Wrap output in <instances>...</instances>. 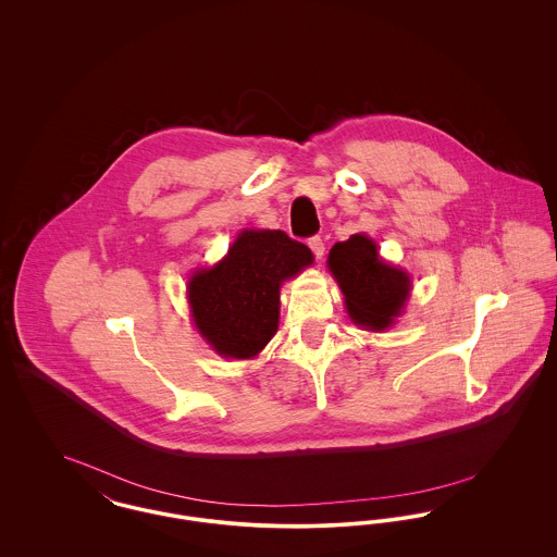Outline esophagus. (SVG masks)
<instances>
[{"mask_svg": "<svg viewBox=\"0 0 557 557\" xmlns=\"http://www.w3.org/2000/svg\"><path fill=\"white\" fill-rule=\"evenodd\" d=\"M307 244H309V248L313 250V255L321 259L323 257V250H325V244H323V239L321 236H313V238L307 239Z\"/></svg>", "mask_w": 557, "mask_h": 557, "instance_id": "esophagus-1", "label": "esophagus"}]
</instances>
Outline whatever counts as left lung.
Returning a JSON list of instances; mask_svg holds the SVG:
<instances>
[{
  "mask_svg": "<svg viewBox=\"0 0 557 557\" xmlns=\"http://www.w3.org/2000/svg\"><path fill=\"white\" fill-rule=\"evenodd\" d=\"M327 267L343 288L348 315L371 330L391 325L409 296V275L380 261L377 246L361 234L334 244Z\"/></svg>",
  "mask_w": 557,
  "mask_h": 557,
  "instance_id": "left-lung-1",
  "label": "left lung"
}]
</instances>
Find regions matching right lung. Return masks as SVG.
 I'll list each match as a JSON object with an SVG mask.
<instances>
[{
  "label": "right lung",
  "instance_id": "add662e5",
  "mask_svg": "<svg viewBox=\"0 0 557 557\" xmlns=\"http://www.w3.org/2000/svg\"><path fill=\"white\" fill-rule=\"evenodd\" d=\"M311 261V250L280 230L242 232L219 265L187 284L196 327L219 355L255 357L277 332L282 282Z\"/></svg>",
  "mask_w": 557,
  "mask_h": 557
}]
</instances>
